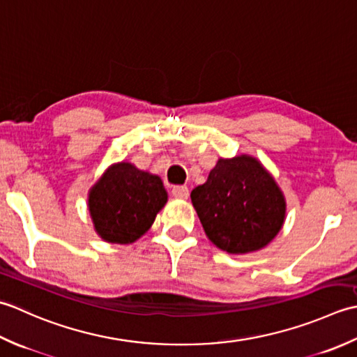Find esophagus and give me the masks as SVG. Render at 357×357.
Returning <instances> with one entry per match:
<instances>
[{
	"label": "esophagus",
	"instance_id": "esophagus-1",
	"mask_svg": "<svg viewBox=\"0 0 357 357\" xmlns=\"http://www.w3.org/2000/svg\"><path fill=\"white\" fill-rule=\"evenodd\" d=\"M172 195L176 199H188L189 189L186 186H174L172 188Z\"/></svg>",
	"mask_w": 357,
	"mask_h": 357
}]
</instances>
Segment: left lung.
Segmentation results:
<instances>
[{"label": "left lung", "instance_id": "left-lung-1", "mask_svg": "<svg viewBox=\"0 0 357 357\" xmlns=\"http://www.w3.org/2000/svg\"><path fill=\"white\" fill-rule=\"evenodd\" d=\"M191 200L208 238L229 254L265 248L285 222L283 192L251 155L219 158Z\"/></svg>", "mask_w": 357, "mask_h": 357}]
</instances>
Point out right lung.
Segmentation results:
<instances>
[{"mask_svg": "<svg viewBox=\"0 0 357 357\" xmlns=\"http://www.w3.org/2000/svg\"><path fill=\"white\" fill-rule=\"evenodd\" d=\"M166 202L162 178L120 162L109 166L91 188L87 208L93 229L105 242L129 245L151 228Z\"/></svg>", "mask_w": 357, "mask_h": 357, "instance_id": "right-lung-1", "label": "right lung"}]
</instances>
